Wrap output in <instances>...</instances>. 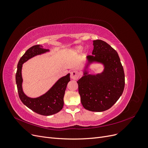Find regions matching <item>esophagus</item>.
Here are the masks:
<instances>
[{
  "label": "esophagus",
  "mask_w": 148,
  "mask_h": 148,
  "mask_svg": "<svg viewBox=\"0 0 148 148\" xmlns=\"http://www.w3.org/2000/svg\"><path fill=\"white\" fill-rule=\"evenodd\" d=\"M70 77L72 79H74V80L77 79L79 78V73H78V71H75V70L71 71Z\"/></svg>",
  "instance_id": "1"
}]
</instances>
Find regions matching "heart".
<instances>
[{"instance_id":"heart-1","label":"heart","mask_w":148,"mask_h":148,"mask_svg":"<svg viewBox=\"0 0 148 148\" xmlns=\"http://www.w3.org/2000/svg\"><path fill=\"white\" fill-rule=\"evenodd\" d=\"M82 49H83V46H76L74 48L73 51L76 53H78V52H79L80 51L82 50Z\"/></svg>"}]
</instances>
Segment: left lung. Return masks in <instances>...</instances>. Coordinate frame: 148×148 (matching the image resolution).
I'll return each instance as SVG.
<instances>
[{
  "label": "left lung",
  "mask_w": 148,
  "mask_h": 148,
  "mask_svg": "<svg viewBox=\"0 0 148 148\" xmlns=\"http://www.w3.org/2000/svg\"><path fill=\"white\" fill-rule=\"evenodd\" d=\"M92 56L86 57L83 77L77 82L81 102L84 108L92 112L108 110L122 95L125 74L118 53L109 44L100 39L94 40ZM101 63V73H88L92 63Z\"/></svg>",
  "instance_id": "8db88e82"
}]
</instances>
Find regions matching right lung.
Wrapping results in <instances>:
<instances>
[{
	"mask_svg": "<svg viewBox=\"0 0 148 148\" xmlns=\"http://www.w3.org/2000/svg\"><path fill=\"white\" fill-rule=\"evenodd\" d=\"M49 51V49H44L41 45H35L28 49L18 63L15 76L18 92L21 102L34 112L46 116L57 114L63 108L65 91L67 84L70 81V73L58 79L44 95L38 97L32 98L26 96L23 90L21 70L25 62L35 56L43 54Z\"/></svg>",
	"mask_w": 148,
	"mask_h": 148,
	"instance_id": "add662e5",
	"label": "right lung"
}]
</instances>
